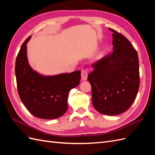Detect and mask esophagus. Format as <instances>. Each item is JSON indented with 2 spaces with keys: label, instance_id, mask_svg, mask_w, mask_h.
<instances>
[{
  "label": "esophagus",
  "instance_id": "1",
  "mask_svg": "<svg viewBox=\"0 0 155 155\" xmlns=\"http://www.w3.org/2000/svg\"><path fill=\"white\" fill-rule=\"evenodd\" d=\"M87 77H88V73L85 70L81 71V79L82 81H86Z\"/></svg>",
  "mask_w": 155,
  "mask_h": 155
}]
</instances>
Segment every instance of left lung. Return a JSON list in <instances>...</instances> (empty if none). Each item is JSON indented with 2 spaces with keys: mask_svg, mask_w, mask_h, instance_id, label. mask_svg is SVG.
<instances>
[{
  "mask_svg": "<svg viewBox=\"0 0 155 155\" xmlns=\"http://www.w3.org/2000/svg\"><path fill=\"white\" fill-rule=\"evenodd\" d=\"M113 33V53L92 65L88 76L92 104L103 114L114 116L128 110L140 88L139 59L129 41L116 31Z\"/></svg>",
  "mask_w": 155,
  "mask_h": 155,
  "instance_id": "8db88e82",
  "label": "left lung"
}]
</instances>
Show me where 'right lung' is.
Wrapping results in <instances>:
<instances>
[{
  "label": "right lung",
  "instance_id": "1",
  "mask_svg": "<svg viewBox=\"0 0 155 155\" xmlns=\"http://www.w3.org/2000/svg\"><path fill=\"white\" fill-rule=\"evenodd\" d=\"M31 37L23 43L15 61L19 97L33 116L47 120L59 118L67 111L69 92L79 84L81 72L48 76L33 69L27 53V45Z\"/></svg>",
  "mask_w": 155,
  "mask_h": 155
}]
</instances>
